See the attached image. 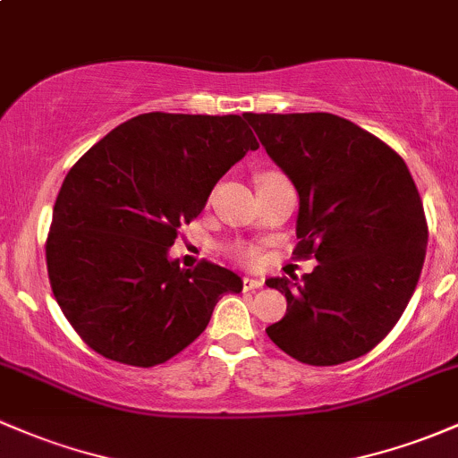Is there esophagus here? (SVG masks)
<instances>
[{
    "label": "esophagus",
    "mask_w": 458,
    "mask_h": 458,
    "mask_svg": "<svg viewBox=\"0 0 458 458\" xmlns=\"http://www.w3.org/2000/svg\"><path fill=\"white\" fill-rule=\"evenodd\" d=\"M262 286H264V282L259 277H244V290H258Z\"/></svg>",
    "instance_id": "34e87169"
}]
</instances>
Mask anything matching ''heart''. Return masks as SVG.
Masks as SVG:
<instances>
[{
	"mask_svg": "<svg viewBox=\"0 0 458 458\" xmlns=\"http://www.w3.org/2000/svg\"><path fill=\"white\" fill-rule=\"evenodd\" d=\"M235 253H238L240 258H242V259H253V250H250V249H244V247H240L238 250H235Z\"/></svg>",
	"mask_w": 458,
	"mask_h": 458,
	"instance_id": "b5f03b06",
	"label": "heart"
}]
</instances>
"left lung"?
Segmentation results:
<instances>
[{
	"mask_svg": "<svg viewBox=\"0 0 458 458\" xmlns=\"http://www.w3.org/2000/svg\"><path fill=\"white\" fill-rule=\"evenodd\" d=\"M270 159L299 194L297 258L318 267L270 277L286 314L270 341L306 365L371 352L402 317L428 244L424 205L395 150L332 113H247Z\"/></svg>",
	"mask_w": 458,
	"mask_h": 458,
	"instance_id": "8db88e82",
	"label": "left lung"
}]
</instances>
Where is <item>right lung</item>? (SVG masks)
Returning a JSON list of instances; mask_svg holds the SVG:
<instances>
[{"instance_id":"obj_1","label":"right lung","mask_w":458,"mask_h":458,"mask_svg":"<svg viewBox=\"0 0 458 458\" xmlns=\"http://www.w3.org/2000/svg\"><path fill=\"white\" fill-rule=\"evenodd\" d=\"M255 148L240 115L141 113L67 172L52 211L47 275L87 345L124 365H161L200 336L223 294L242 290L229 268H181L170 247Z\"/></svg>"}]
</instances>
